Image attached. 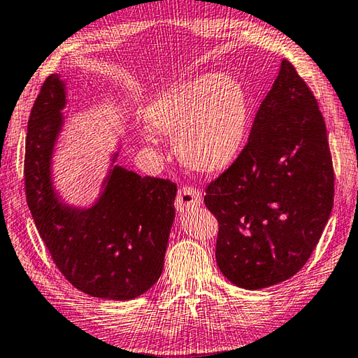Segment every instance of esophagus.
<instances>
[{
    "label": "esophagus",
    "instance_id": "34e87169",
    "mask_svg": "<svg viewBox=\"0 0 358 358\" xmlns=\"http://www.w3.org/2000/svg\"><path fill=\"white\" fill-rule=\"evenodd\" d=\"M200 205H201V192L196 189V187L183 186L178 191L177 200H175V208H177V211L183 213L187 210H194V208H197Z\"/></svg>",
    "mask_w": 358,
    "mask_h": 358
}]
</instances>
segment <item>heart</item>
Listing matches in <instances>:
<instances>
[{
	"label": "heart",
	"mask_w": 358,
	"mask_h": 358,
	"mask_svg": "<svg viewBox=\"0 0 358 358\" xmlns=\"http://www.w3.org/2000/svg\"><path fill=\"white\" fill-rule=\"evenodd\" d=\"M249 99L236 78L199 76L157 96L145 109L152 133L175 141L180 159L200 173H219L241 153Z\"/></svg>",
	"instance_id": "b5f03b06"
}]
</instances>
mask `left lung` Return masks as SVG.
<instances>
[{
    "label": "left lung",
    "instance_id": "1",
    "mask_svg": "<svg viewBox=\"0 0 358 358\" xmlns=\"http://www.w3.org/2000/svg\"><path fill=\"white\" fill-rule=\"evenodd\" d=\"M334 181L320 106L283 59L243 152L206 187L203 201L219 222L220 272L244 289L297 274L332 213Z\"/></svg>",
    "mask_w": 358,
    "mask_h": 358
}]
</instances>
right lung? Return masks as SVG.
Masks as SVG:
<instances>
[{
	"label": "right lung",
	"instance_id": "1",
	"mask_svg": "<svg viewBox=\"0 0 358 358\" xmlns=\"http://www.w3.org/2000/svg\"><path fill=\"white\" fill-rule=\"evenodd\" d=\"M66 105V83L50 75L28 120L26 201L57 269L75 288L92 297L131 301L150 289L164 268L177 185L114 164L115 152L92 205L62 201L51 164Z\"/></svg>",
	"mask_w": 358,
	"mask_h": 358
}]
</instances>
